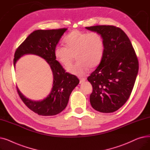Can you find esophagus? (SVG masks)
Segmentation results:
<instances>
[{"label": "esophagus", "instance_id": "1", "mask_svg": "<svg viewBox=\"0 0 150 150\" xmlns=\"http://www.w3.org/2000/svg\"><path fill=\"white\" fill-rule=\"evenodd\" d=\"M80 83H82L86 81V79L84 78H80Z\"/></svg>", "mask_w": 150, "mask_h": 150}]
</instances>
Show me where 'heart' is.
<instances>
[{"instance_id":"heart-1","label":"heart","mask_w":150,"mask_h":150,"mask_svg":"<svg viewBox=\"0 0 150 150\" xmlns=\"http://www.w3.org/2000/svg\"><path fill=\"white\" fill-rule=\"evenodd\" d=\"M66 47L57 46L54 50L56 60L64 67H68L75 56L77 62L67 69V72L83 76L89 67H97L103 59L105 44L103 37L97 32H85L74 30L64 39Z\"/></svg>"}]
</instances>
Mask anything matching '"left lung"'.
<instances>
[{"label": "left lung", "mask_w": 150, "mask_h": 150, "mask_svg": "<svg viewBox=\"0 0 150 150\" xmlns=\"http://www.w3.org/2000/svg\"><path fill=\"white\" fill-rule=\"evenodd\" d=\"M103 37L105 51L100 64L88 78L93 88L90 103L96 111L110 113L129 98L139 70L136 52L124 31L112 25L86 27Z\"/></svg>", "instance_id": "1"}]
</instances>
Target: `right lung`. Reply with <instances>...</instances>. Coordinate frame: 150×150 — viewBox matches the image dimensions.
Listing matches in <instances>:
<instances>
[{
  "instance_id": "add662e5",
  "label": "right lung",
  "mask_w": 150,
  "mask_h": 150,
  "mask_svg": "<svg viewBox=\"0 0 150 150\" xmlns=\"http://www.w3.org/2000/svg\"><path fill=\"white\" fill-rule=\"evenodd\" d=\"M67 30H35L28 35L15 52L13 61L14 69L17 61L23 55L28 54L42 58L51 68L53 78L52 88L50 93L43 100H30L23 96L17 87L18 92L23 103L38 115L51 116L62 112L67 105L71 92L80 83L75 75L66 72L54 56L55 47Z\"/></svg>"
}]
</instances>
